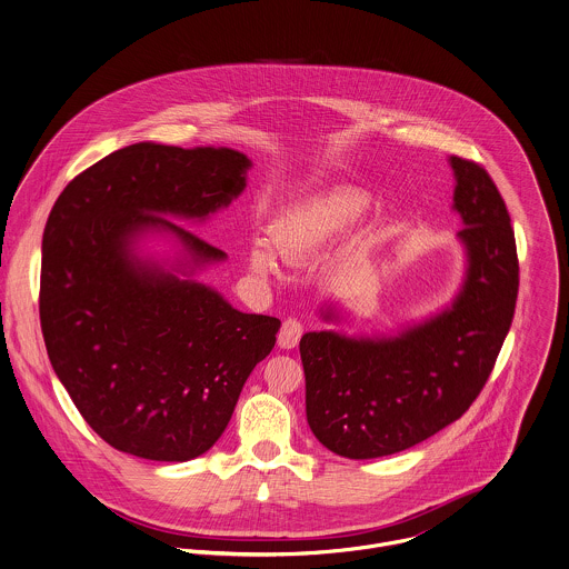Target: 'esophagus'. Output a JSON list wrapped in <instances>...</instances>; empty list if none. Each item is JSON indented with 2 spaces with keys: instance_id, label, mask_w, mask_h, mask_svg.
<instances>
[{
  "instance_id": "obj_1",
  "label": "esophagus",
  "mask_w": 569,
  "mask_h": 569,
  "mask_svg": "<svg viewBox=\"0 0 569 569\" xmlns=\"http://www.w3.org/2000/svg\"><path fill=\"white\" fill-rule=\"evenodd\" d=\"M302 332H305V328H302V323H300L296 317L284 319V321H282V328H280V332H278V346L284 348V350L296 348L298 341H300V337H302Z\"/></svg>"
}]
</instances>
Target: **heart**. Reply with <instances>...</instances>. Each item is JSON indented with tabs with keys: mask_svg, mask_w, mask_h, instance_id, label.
Segmentation results:
<instances>
[{
	"mask_svg": "<svg viewBox=\"0 0 569 569\" xmlns=\"http://www.w3.org/2000/svg\"><path fill=\"white\" fill-rule=\"evenodd\" d=\"M367 208V198L357 191H330L282 210L269 226V241L284 260H302L317 254L346 234ZM250 267L257 273H273L276 260L264 246L250 248Z\"/></svg>",
	"mask_w": 569,
	"mask_h": 569,
	"instance_id": "1",
	"label": "heart"
}]
</instances>
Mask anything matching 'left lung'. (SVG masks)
<instances>
[{"mask_svg": "<svg viewBox=\"0 0 569 569\" xmlns=\"http://www.w3.org/2000/svg\"><path fill=\"white\" fill-rule=\"evenodd\" d=\"M450 164L467 252L452 307L391 339L321 330L300 341L310 430L339 457L396 455L457 421L482 391L511 328L519 262L509 210L482 164L459 156Z\"/></svg>", "mask_w": 569, "mask_h": 569, "instance_id": "left-lung-1", "label": "left lung"}]
</instances>
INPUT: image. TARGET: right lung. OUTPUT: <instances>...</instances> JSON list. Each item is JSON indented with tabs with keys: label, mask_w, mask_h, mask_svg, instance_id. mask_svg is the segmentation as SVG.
Returning a JSON list of instances; mask_svg holds the SVG:
<instances>
[{
	"label": "right lung",
	"mask_w": 569,
	"mask_h": 569,
	"mask_svg": "<svg viewBox=\"0 0 569 569\" xmlns=\"http://www.w3.org/2000/svg\"><path fill=\"white\" fill-rule=\"evenodd\" d=\"M248 156L134 143L78 173L43 232L41 330L53 371L108 446L150 461L204 455L273 343L280 319L232 309L132 243L178 237L193 264L226 254L164 214L204 219L246 189Z\"/></svg>",
	"instance_id": "add662e5"
}]
</instances>
